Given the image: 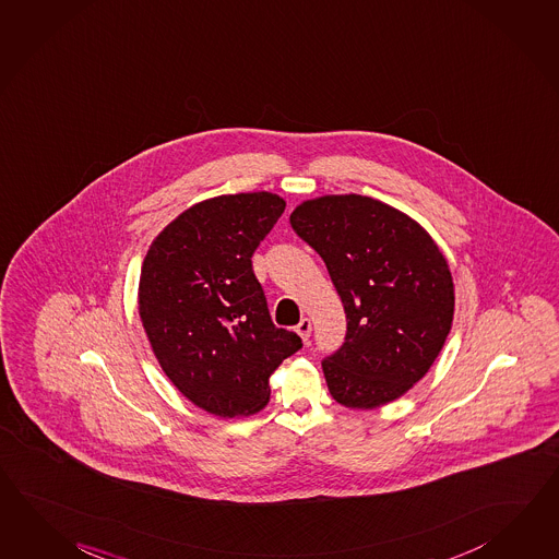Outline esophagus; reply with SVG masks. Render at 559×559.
I'll return each instance as SVG.
<instances>
[{"label": "esophagus", "mask_w": 559, "mask_h": 559, "mask_svg": "<svg viewBox=\"0 0 559 559\" xmlns=\"http://www.w3.org/2000/svg\"><path fill=\"white\" fill-rule=\"evenodd\" d=\"M296 332H298L304 342H308L310 336H312V322H310L308 318H301V320H299V324L296 325Z\"/></svg>", "instance_id": "esophagus-1"}]
</instances>
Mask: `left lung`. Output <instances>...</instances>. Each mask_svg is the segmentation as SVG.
<instances>
[{
  "mask_svg": "<svg viewBox=\"0 0 559 559\" xmlns=\"http://www.w3.org/2000/svg\"><path fill=\"white\" fill-rule=\"evenodd\" d=\"M292 229L324 260L346 313V336L322 360L334 401L377 408L429 372L453 322V277L430 235L362 195L301 203Z\"/></svg>",
  "mask_w": 559,
  "mask_h": 559,
  "instance_id": "1",
  "label": "left lung"
}]
</instances>
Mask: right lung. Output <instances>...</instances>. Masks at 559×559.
Returning <instances> with one entry per match:
<instances>
[{"instance_id":"add662e5","label":"right lung","mask_w":559,"mask_h":559,"mask_svg":"<svg viewBox=\"0 0 559 559\" xmlns=\"http://www.w3.org/2000/svg\"><path fill=\"white\" fill-rule=\"evenodd\" d=\"M273 193L215 197L187 209L144 258L139 312L170 382L211 415H251L267 378L301 348L273 324L251 255L282 217Z\"/></svg>"}]
</instances>
